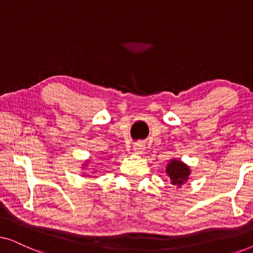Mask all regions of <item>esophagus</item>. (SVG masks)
I'll list each match as a JSON object with an SVG mask.
<instances>
[{"mask_svg":"<svg viewBox=\"0 0 253 253\" xmlns=\"http://www.w3.org/2000/svg\"><path fill=\"white\" fill-rule=\"evenodd\" d=\"M144 151H145V144L143 141H138V143L133 145V152L136 154H143Z\"/></svg>","mask_w":253,"mask_h":253,"instance_id":"34e87169","label":"esophagus"}]
</instances>
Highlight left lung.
Here are the masks:
<instances>
[{
	"label": "left lung",
	"mask_w": 253,
	"mask_h": 253,
	"mask_svg": "<svg viewBox=\"0 0 253 253\" xmlns=\"http://www.w3.org/2000/svg\"><path fill=\"white\" fill-rule=\"evenodd\" d=\"M166 172L170 178L171 184L181 188L184 183L188 182L191 170H190L189 166L183 161L178 159H171L166 167Z\"/></svg>",
	"instance_id": "1"
}]
</instances>
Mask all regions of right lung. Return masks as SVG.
I'll return each instance as SVG.
<instances>
[{
  "label": "right lung",
  "mask_w": 253,
  "mask_h": 253,
  "mask_svg": "<svg viewBox=\"0 0 253 253\" xmlns=\"http://www.w3.org/2000/svg\"><path fill=\"white\" fill-rule=\"evenodd\" d=\"M87 164H88V162H85V167H86V166H87Z\"/></svg>",
  "instance_id": "1"
}]
</instances>
